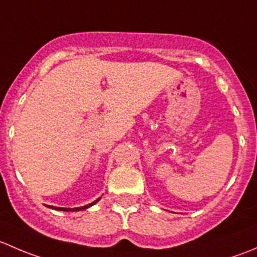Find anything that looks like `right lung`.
<instances>
[{
	"mask_svg": "<svg viewBox=\"0 0 257 257\" xmlns=\"http://www.w3.org/2000/svg\"><path fill=\"white\" fill-rule=\"evenodd\" d=\"M98 200H99V199H98ZM98 200H95V201H93V203H90V204H88V205H85V206H82V208H76V209H66V208H56V206H49V208H52V209H56V210H61V211H72V210H76V211H78V210H84V209H87V208H89V206H92L93 204H95L97 203Z\"/></svg>",
	"mask_w": 257,
	"mask_h": 257,
	"instance_id": "obj_1",
	"label": "right lung"
}]
</instances>
